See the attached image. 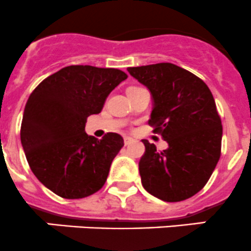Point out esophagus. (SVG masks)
Returning a JSON list of instances; mask_svg holds the SVG:
<instances>
[{
  "label": "esophagus",
  "mask_w": 251,
  "mask_h": 251,
  "mask_svg": "<svg viewBox=\"0 0 251 251\" xmlns=\"http://www.w3.org/2000/svg\"><path fill=\"white\" fill-rule=\"evenodd\" d=\"M133 143V139L130 138V136H126L125 138V145H129V144Z\"/></svg>",
  "instance_id": "esophagus-1"
}]
</instances>
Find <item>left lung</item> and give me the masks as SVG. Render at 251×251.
Listing matches in <instances>:
<instances>
[{
    "mask_svg": "<svg viewBox=\"0 0 251 251\" xmlns=\"http://www.w3.org/2000/svg\"><path fill=\"white\" fill-rule=\"evenodd\" d=\"M128 72L151 93L149 125L168 144L157 152L143 140L141 184L163 201L189 199L204 188L221 156L222 125L209 86L172 63L129 67Z\"/></svg>",
    "mask_w": 251,
    "mask_h": 251,
    "instance_id": "1",
    "label": "left lung"
}]
</instances>
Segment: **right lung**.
I'll use <instances>...</instances> for the list:
<instances>
[{"label": "right lung", "instance_id": "right-lung-1", "mask_svg": "<svg viewBox=\"0 0 251 251\" xmlns=\"http://www.w3.org/2000/svg\"><path fill=\"white\" fill-rule=\"evenodd\" d=\"M125 72L68 66L47 76L24 108L21 140L35 177L64 199H81L105 184L123 138L107 133L101 140L85 133L86 118L103 108Z\"/></svg>", "mask_w": 251, "mask_h": 251}]
</instances>
